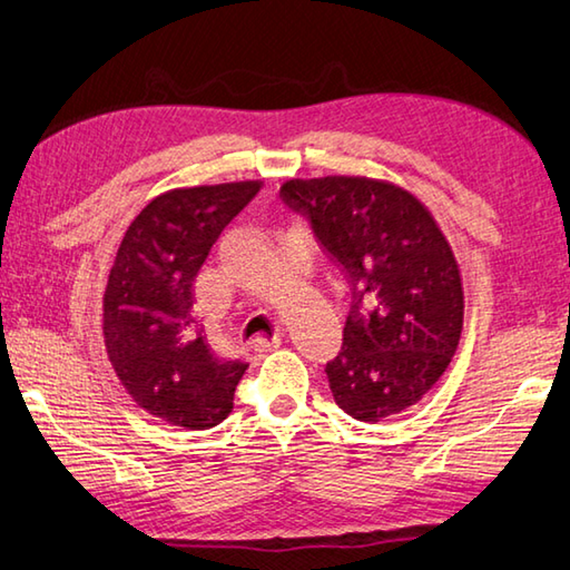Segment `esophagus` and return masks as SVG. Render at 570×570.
<instances>
[{"label": "esophagus", "mask_w": 570, "mask_h": 570, "mask_svg": "<svg viewBox=\"0 0 570 570\" xmlns=\"http://www.w3.org/2000/svg\"><path fill=\"white\" fill-rule=\"evenodd\" d=\"M282 336H272V338H256L254 341V351H258V354H268V351H274V348H278L282 346Z\"/></svg>", "instance_id": "1"}]
</instances>
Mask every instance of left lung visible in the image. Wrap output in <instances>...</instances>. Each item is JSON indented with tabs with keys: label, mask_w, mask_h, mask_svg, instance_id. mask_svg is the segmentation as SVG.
I'll return each mask as SVG.
<instances>
[{
	"label": "left lung",
	"mask_w": 570,
	"mask_h": 570,
	"mask_svg": "<svg viewBox=\"0 0 570 570\" xmlns=\"http://www.w3.org/2000/svg\"><path fill=\"white\" fill-rule=\"evenodd\" d=\"M278 196L351 286L344 346L326 364L338 409L376 423L413 406L449 368L463 326L459 264L439 224L406 189L366 177L292 179Z\"/></svg>",
	"instance_id": "8db88e82"
}]
</instances>
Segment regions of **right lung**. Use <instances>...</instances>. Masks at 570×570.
I'll return each instance as SVG.
<instances>
[{"label": "right lung", "instance_id": "1", "mask_svg": "<svg viewBox=\"0 0 570 570\" xmlns=\"http://www.w3.org/2000/svg\"><path fill=\"white\" fill-rule=\"evenodd\" d=\"M262 181L191 186L157 196L124 234L105 292V344L129 396L189 431L229 416L249 364L214 351L194 316V282L224 226Z\"/></svg>", "mask_w": 570, "mask_h": 570}]
</instances>
